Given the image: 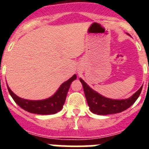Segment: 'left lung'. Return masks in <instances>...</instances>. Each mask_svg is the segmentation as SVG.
<instances>
[{
	"instance_id": "1",
	"label": "left lung",
	"mask_w": 149,
	"mask_h": 149,
	"mask_svg": "<svg viewBox=\"0 0 149 149\" xmlns=\"http://www.w3.org/2000/svg\"><path fill=\"white\" fill-rule=\"evenodd\" d=\"M80 81L83 85L84 94L86 96L89 109L93 113L97 115L118 113L127 110L136 101L143 89V86H141L139 90L136 91L131 97L127 99L115 100L104 97L96 93L95 91L91 89L86 82H84L81 78H80Z\"/></svg>"
}]
</instances>
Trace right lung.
I'll use <instances>...</instances> for the list:
<instances>
[{"label": "right lung", "mask_w": 149, "mask_h": 149, "mask_svg": "<svg viewBox=\"0 0 149 149\" xmlns=\"http://www.w3.org/2000/svg\"><path fill=\"white\" fill-rule=\"evenodd\" d=\"M77 78L76 74H74L70 79L63 83L56 93L51 98L41 101H30L19 98L11 91L7 85V89L12 98L18 106L29 113L40 115H50L56 113L60 111L65 103V98L70 85L73 81Z\"/></svg>", "instance_id": "obj_1"}]
</instances>
